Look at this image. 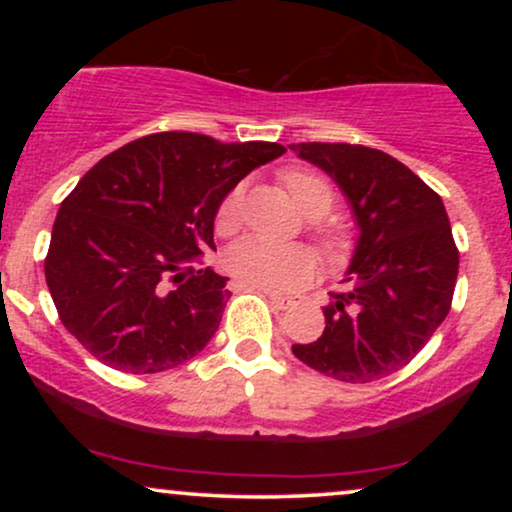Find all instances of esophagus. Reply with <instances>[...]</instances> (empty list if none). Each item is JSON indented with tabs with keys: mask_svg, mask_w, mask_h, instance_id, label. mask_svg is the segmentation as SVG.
Listing matches in <instances>:
<instances>
[{
	"mask_svg": "<svg viewBox=\"0 0 512 512\" xmlns=\"http://www.w3.org/2000/svg\"><path fill=\"white\" fill-rule=\"evenodd\" d=\"M267 298H269V303L279 310L296 308L298 303H303V296H276V293H267Z\"/></svg>",
	"mask_w": 512,
	"mask_h": 512,
	"instance_id": "1",
	"label": "esophagus"
}]
</instances>
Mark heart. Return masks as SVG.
<instances>
[{"label": "heart", "instance_id": "heart-1", "mask_svg": "<svg viewBox=\"0 0 512 512\" xmlns=\"http://www.w3.org/2000/svg\"><path fill=\"white\" fill-rule=\"evenodd\" d=\"M281 182L286 185L293 202L305 214L315 216L313 228L327 255H342L346 250L344 228L337 221L325 219V214L334 207V199H337L330 182L313 170L303 168H291L281 173ZM240 219H243V187H233L216 209V231L221 236H231L238 231ZM226 264L228 272L236 276L243 286L281 293L298 289L313 276L315 255L305 245H281L248 236L233 243V248L226 255Z\"/></svg>", "mask_w": 512, "mask_h": 512}]
</instances>
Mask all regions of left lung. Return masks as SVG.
Listing matches in <instances>:
<instances>
[{"instance_id": "obj_1", "label": "left lung", "mask_w": 512, "mask_h": 512, "mask_svg": "<svg viewBox=\"0 0 512 512\" xmlns=\"http://www.w3.org/2000/svg\"><path fill=\"white\" fill-rule=\"evenodd\" d=\"M342 187L361 228L325 332L293 344L305 366L342 383L404 368L450 313L460 252L443 199L390 154L361 144H291Z\"/></svg>"}]
</instances>
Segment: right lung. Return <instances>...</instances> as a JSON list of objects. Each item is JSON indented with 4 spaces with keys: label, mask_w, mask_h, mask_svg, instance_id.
<instances>
[{
    "label": "right lung",
    "mask_w": 512,
    "mask_h": 512,
    "mask_svg": "<svg viewBox=\"0 0 512 512\" xmlns=\"http://www.w3.org/2000/svg\"><path fill=\"white\" fill-rule=\"evenodd\" d=\"M284 151L158 132L88 170L57 211L45 257L57 315L88 354L144 375L209 344L231 298L226 276L197 267L214 250L216 209L252 168Z\"/></svg>",
    "instance_id": "right-lung-1"
}]
</instances>
